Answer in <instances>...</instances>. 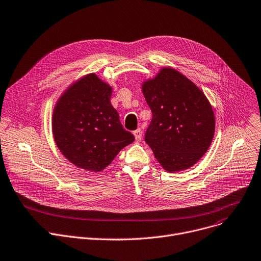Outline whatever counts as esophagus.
Returning <instances> with one entry per match:
<instances>
[{"label":"esophagus","instance_id":"1","mask_svg":"<svg viewBox=\"0 0 261 261\" xmlns=\"http://www.w3.org/2000/svg\"><path fill=\"white\" fill-rule=\"evenodd\" d=\"M133 134H134V136H135V139H136L137 141H139V140L141 139V136H143V131H141V129H137V130H135V131L133 132Z\"/></svg>","mask_w":261,"mask_h":261}]
</instances>
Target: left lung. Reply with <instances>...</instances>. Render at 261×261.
<instances>
[{
  "label": "left lung",
  "instance_id": "left-lung-1",
  "mask_svg": "<svg viewBox=\"0 0 261 261\" xmlns=\"http://www.w3.org/2000/svg\"><path fill=\"white\" fill-rule=\"evenodd\" d=\"M152 111L145 140L170 173L187 170L207 152L216 130L212 106L204 92L172 67H163L141 85Z\"/></svg>",
  "mask_w": 261,
  "mask_h": 261
}]
</instances>
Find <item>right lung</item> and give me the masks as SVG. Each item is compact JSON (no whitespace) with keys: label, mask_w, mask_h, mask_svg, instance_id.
I'll list each match as a JSON object with an SVG mask.
<instances>
[{"label":"right lung","mask_w":261,"mask_h":261,"mask_svg":"<svg viewBox=\"0 0 261 261\" xmlns=\"http://www.w3.org/2000/svg\"><path fill=\"white\" fill-rule=\"evenodd\" d=\"M112 87L88 74L61 94L52 117L55 143L76 167L101 172L122 149L134 141L110 103Z\"/></svg>","instance_id":"1"}]
</instances>
